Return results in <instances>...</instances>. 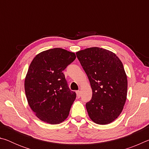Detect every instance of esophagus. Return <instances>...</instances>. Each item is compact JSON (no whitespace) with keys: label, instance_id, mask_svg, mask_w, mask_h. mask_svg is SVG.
I'll use <instances>...</instances> for the list:
<instances>
[{"label":"esophagus","instance_id":"obj_1","mask_svg":"<svg viewBox=\"0 0 149 149\" xmlns=\"http://www.w3.org/2000/svg\"><path fill=\"white\" fill-rule=\"evenodd\" d=\"M76 94H77V97L79 98V97H81V92H80V91H76Z\"/></svg>","mask_w":149,"mask_h":149}]
</instances>
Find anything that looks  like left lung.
<instances>
[{"instance_id":"8db88e82","label":"left lung","mask_w":149,"mask_h":149,"mask_svg":"<svg viewBox=\"0 0 149 149\" xmlns=\"http://www.w3.org/2000/svg\"><path fill=\"white\" fill-rule=\"evenodd\" d=\"M76 55L93 91L92 99L86 103L89 116L97 124H108L119 116L127 97L122 62L112 52L99 47L79 50Z\"/></svg>"}]
</instances>
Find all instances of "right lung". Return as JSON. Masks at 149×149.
I'll return each mask as SVG.
<instances>
[{"instance_id": "right-lung-1", "label": "right lung", "mask_w": 149, "mask_h": 149, "mask_svg": "<svg viewBox=\"0 0 149 149\" xmlns=\"http://www.w3.org/2000/svg\"><path fill=\"white\" fill-rule=\"evenodd\" d=\"M75 58L74 52L54 48L38 54L30 64L25 92L30 108L42 122L58 124L68 116L76 94L62 72Z\"/></svg>"}]
</instances>
